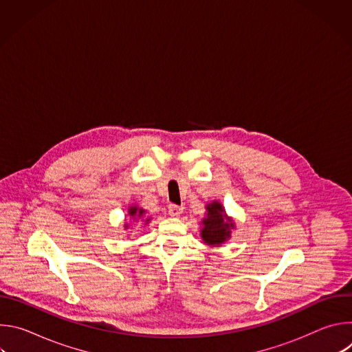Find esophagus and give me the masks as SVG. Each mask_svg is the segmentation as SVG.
<instances>
[{"mask_svg": "<svg viewBox=\"0 0 352 352\" xmlns=\"http://www.w3.org/2000/svg\"><path fill=\"white\" fill-rule=\"evenodd\" d=\"M182 210H184V208H182V206H178V205H173V204H171V205L168 206V213H170V216H173V217L181 216Z\"/></svg>", "mask_w": 352, "mask_h": 352, "instance_id": "1", "label": "esophagus"}]
</instances>
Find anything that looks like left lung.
Instances as JSON below:
<instances>
[{
	"mask_svg": "<svg viewBox=\"0 0 352 352\" xmlns=\"http://www.w3.org/2000/svg\"><path fill=\"white\" fill-rule=\"evenodd\" d=\"M208 208V219H204L202 238L208 245L223 243L230 236V230L234 227L231 220L226 219L223 214L224 209L220 204L214 202Z\"/></svg>",
	"mask_w": 352,
	"mask_h": 352,
	"instance_id": "obj_1",
	"label": "left lung"
}]
</instances>
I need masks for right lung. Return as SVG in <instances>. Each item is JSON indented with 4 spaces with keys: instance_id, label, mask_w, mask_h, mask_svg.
<instances>
[{
    "instance_id": "obj_1",
    "label": "right lung",
    "mask_w": 352,
    "mask_h": 352,
    "mask_svg": "<svg viewBox=\"0 0 352 352\" xmlns=\"http://www.w3.org/2000/svg\"><path fill=\"white\" fill-rule=\"evenodd\" d=\"M143 213H144V210H142V209H138V208H131V209H129V214H131V216H138V217H142V216H143ZM146 221H148V219H147Z\"/></svg>"
}]
</instances>
